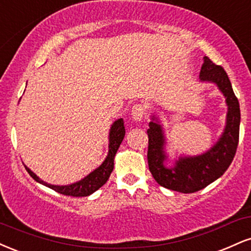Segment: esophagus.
I'll list each match as a JSON object with an SVG mask.
<instances>
[{
    "mask_svg": "<svg viewBox=\"0 0 251 251\" xmlns=\"http://www.w3.org/2000/svg\"><path fill=\"white\" fill-rule=\"evenodd\" d=\"M146 115V108L142 104H135L131 109V117L135 121H141Z\"/></svg>",
    "mask_w": 251,
    "mask_h": 251,
    "instance_id": "esophagus-1",
    "label": "esophagus"
}]
</instances>
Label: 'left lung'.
<instances>
[{
  "instance_id": "obj_1",
  "label": "left lung",
  "mask_w": 251,
  "mask_h": 251,
  "mask_svg": "<svg viewBox=\"0 0 251 251\" xmlns=\"http://www.w3.org/2000/svg\"><path fill=\"white\" fill-rule=\"evenodd\" d=\"M200 77L202 81L216 83L226 96L228 104L226 126L219 142L205 154L196 157H181L174 167H166L164 137L155 117L147 130L149 138L147 156L152 177L162 187L183 194L196 193L221 177L234 160L240 137V103L225 69L205 56Z\"/></svg>"
}]
</instances>
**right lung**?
<instances>
[{"mask_svg": "<svg viewBox=\"0 0 251 251\" xmlns=\"http://www.w3.org/2000/svg\"><path fill=\"white\" fill-rule=\"evenodd\" d=\"M126 135V128H125V122L122 119L115 121V123L111 126L110 134H109V154L105 158V161L97 169L94 170L93 173L89 174L87 177L81 179L79 182L70 184V185H52L48 184L46 182H43L42 179H40L31 172L29 168H26L25 170L28 172L29 175L31 176L35 181L38 183H42L46 187L50 188V189L57 191V193L62 194V195L66 196H73V197H84L89 196L90 194L95 193L97 189L102 187L105 182L108 181L109 176H110L111 172L114 169V158L116 155L117 150H119L121 143H122L123 138Z\"/></svg>", "mask_w": 251, "mask_h": 251, "instance_id": "add662e5", "label": "right lung"}]
</instances>
